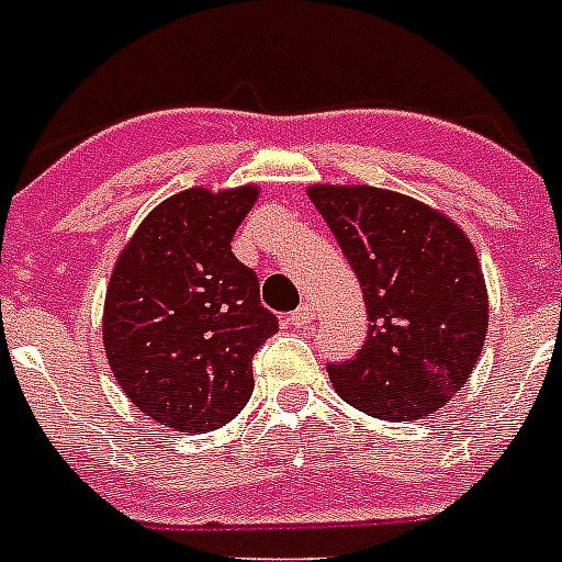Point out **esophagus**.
Returning a JSON list of instances; mask_svg holds the SVG:
<instances>
[{"label": "esophagus", "mask_w": 562, "mask_h": 562, "mask_svg": "<svg viewBox=\"0 0 562 562\" xmlns=\"http://www.w3.org/2000/svg\"><path fill=\"white\" fill-rule=\"evenodd\" d=\"M314 321V305H300L294 314H289V326L308 328Z\"/></svg>", "instance_id": "esophagus-1"}]
</instances>
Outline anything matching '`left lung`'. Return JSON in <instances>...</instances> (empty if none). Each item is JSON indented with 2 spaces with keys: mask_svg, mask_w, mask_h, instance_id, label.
Returning a JSON list of instances; mask_svg holds the SVG:
<instances>
[{
  "mask_svg": "<svg viewBox=\"0 0 562 562\" xmlns=\"http://www.w3.org/2000/svg\"><path fill=\"white\" fill-rule=\"evenodd\" d=\"M363 291L367 344L328 363L340 398L384 422L445 407L476 367L487 335V289L476 250L453 218L395 190L312 184Z\"/></svg>",
  "mask_w": 562,
  "mask_h": 562,
  "instance_id": "obj_1",
  "label": "left lung"
}]
</instances>
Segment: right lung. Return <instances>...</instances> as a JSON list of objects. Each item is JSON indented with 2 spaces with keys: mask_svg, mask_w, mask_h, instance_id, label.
Here are the masks:
<instances>
[{
  "mask_svg": "<svg viewBox=\"0 0 562 562\" xmlns=\"http://www.w3.org/2000/svg\"><path fill=\"white\" fill-rule=\"evenodd\" d=\"M259 195L190 187L149 213L115 262L103 346L126 398L178 432L225 427L254 392L250 360L277 331L259 280L231 250Z\"/></svg>",
  "mask_w": 562,
  "mask_h": 562,
  "instance_id": "obj_1",
  "label": "right lung"
}]
</instances>
